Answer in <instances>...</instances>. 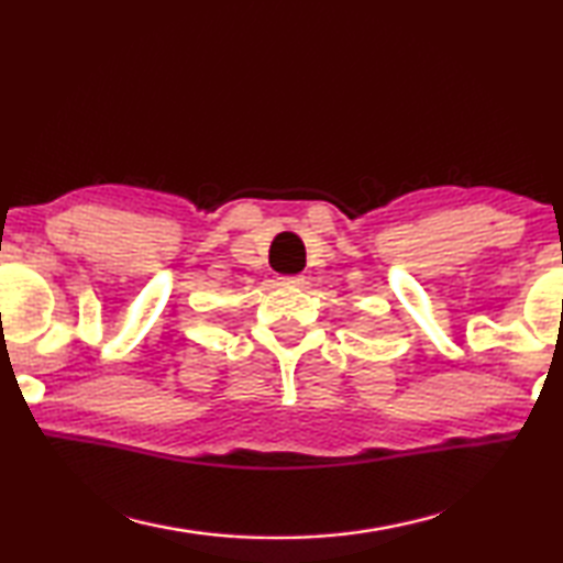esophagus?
Wrapping results in <instances>:
<instances>
[{
    "mask_svg": "<svg viewBox=\"0 0 563 563\" xmlns=\"http://www.w3.org/2000/svg\"><path fill=\"white\" fill-rule=\"evenodd\" d=\"M284 284H287V287H301L303 279H301V276H287V279H284Z\"/></svg>",
    "mask_w": 563,
    "mask_h": 563,
    "instance_id": "34e87169",
    "label": "esophagus"
}]
</instances>
